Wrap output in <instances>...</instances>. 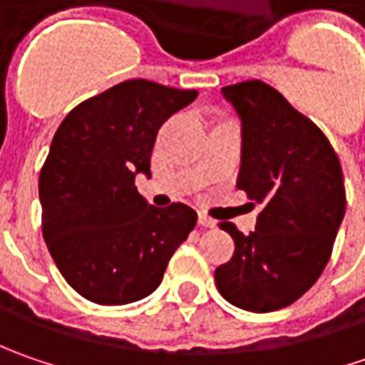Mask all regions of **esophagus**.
<instances>
[{
  "label": "esophagus",
  "mask_w": 365,
  "mask_h": 365,
  "mask_svg": "<svg viewBox=\"0 0 365 365\" xmlns=\"http://www.w3.org/2000/svg\"><path fill=\"white\" fill-rule=\"evenodd\" d=\"M199 225H203V227H215V219H211L207 213H199Z\"/></svg>",
  "instance_id": "34e87169"
}]
</instances>
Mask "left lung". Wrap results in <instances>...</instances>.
I'll list each match as a JSON object with an SVG mask.
<instances>
[{"label":"left lung","mask_w":365,"mask_h":365,"mask_svg":"<svg viewBox=\"0 0 365 365\" xmlns=\"http://www.w3.org/2000/svg\"><path fill=\"white\" fill-rule=\"evenodd\" d=\"M242 120L237 189L262 205L256 232L219 223L235 242L215 284L233 307L252 313L284 309L327 266L345 213L341 164L327 135L264 81L221 89Z\"/></svg>","instance_id":"8db88e82"}]
</instances>
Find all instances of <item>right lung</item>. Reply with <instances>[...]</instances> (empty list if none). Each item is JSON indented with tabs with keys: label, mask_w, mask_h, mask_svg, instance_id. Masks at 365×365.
<instances>
[{
	"label": "right lung",
	"mask_w": 365,
	"mask_h": 365,
	"mask_svg": "<svg viewBox=\"0 0 365 365\" xmlns=\"http://www.w3.org/2000/svg\"><path fill=\"white\" fill-rule=\"evenodd\" d=\"M195 97L130 78L78 103L54 133L38 180L42 235L87 301L111 307L148 297L195 230L189 205L152 207L133 185L135 175L150 176L162 123Z\"/></svg>",
	"instance_id": "right-lung-1"
}]
</instances>
